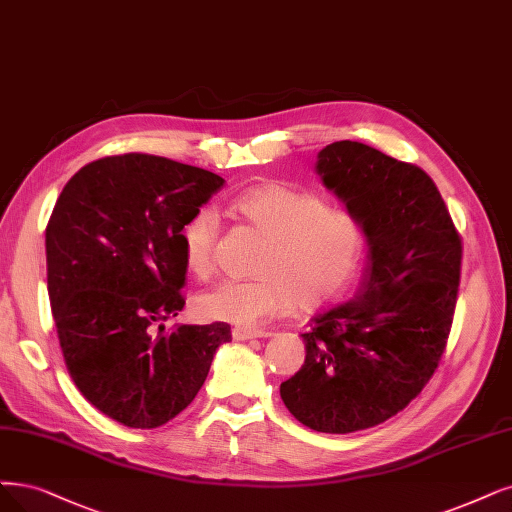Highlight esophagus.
Returning a JSON list of instances; mask_svg holds the SVG:
<instances>
[{"instance_id": "esophagus-1", "label": "esophagus", "mask_w": 512, "mask_h": 512, "mask_svg": "<svg viewBox=\"0 0 512 512\" xmlns=\"http://www.w3.org/2000/svg\"><path fill=\"white\" fill-rule=\"evenodd\" d=\"M232 335H234V339H238V342H244V339H253V337H268L270 331H266V329H249V327H234Z\"/></svg>"}]
</instances>
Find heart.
<instances>
[{
	"label": "heart",
	"instance_id": "obj_1",
	"mask_svg": "<svg viewBox=\"0 0 512 512\" xmlns=\"http://www.w3.org/2000/svg\"><path fill=\"white\" fill-rule=\"evenodd\" d=\"M234 213L266 236L249 280H223L204 291L196 306L204 318L253 327L289 312L316 310L342 295L367 251V230L348 208L289 183L249 187L232 202ZM221 219L200 206L179 232L187 270L208 278L217 266Z\"/></svg>",
	"mask_w": 512,
	"mask_h": 512
}]
</instances>
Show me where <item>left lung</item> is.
I'll return each mask as SVG.
<instances>
[{"label":"left lung","instance_id":"1","mask_svg":"<svg viewBox=\"0 0 512 512\" xmlns=\"http://www.w3.org/2000/svg\"><path fill=\"white\" fill-rule=\"evenodd\" d=\"M318 173L361 217L369 255L354 301L312 318L306 361L280 384L316 432L346 434L403 411L437 371L456 314L462 236L426 170L337 141Z\"/></svg>","mask_w":512,"mask_h":512}]
</instances>
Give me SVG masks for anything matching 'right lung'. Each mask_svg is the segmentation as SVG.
Wrapping results in <instances>:
<instances>
[{
	"mask_svg": "<svg viewBox=\"0 0 512 512\" xmlns=\"http://www.w3.org/2000/svg\"><path fill=\"white\" fill-rule=\"evenodd\" d=\"M223 179L151 154L82 166L46 225L48 295L84 399L130 428L173 420L202 388L227 323L175 325L187 266L179 232Z\"/></svg>",
	"mask_w": 512,
	"mask_h": 512,
	"instance_id": "obj_1",
	"label": "right lung"
}]
</instances>
